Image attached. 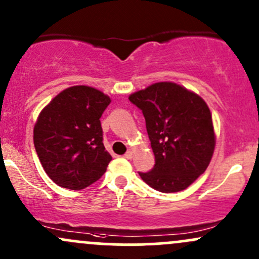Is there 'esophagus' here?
<instances>
[{"label": "esophagus", "mask_w": 259, "mask_h": 259, "mask_svg": "<svg viewBox=\"0 0 259 259\" xmlns=\"http://www.w3.org/2000/svg\"><path fill=\"white\" fill-rule=\"evenodd\" d=\"M124 157L127 158V160H130V158L133 157V152H132V151H126V152H125Z\"/></svg>", "instance_id": "34e87169"}]
</instances>
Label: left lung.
<instances>
[{"label": "left lung", "mask_w": 259, "mask_h": 259, "mask_svg": "<svg viewBox=\"0 0 259 259\" xmlns=\"http://www.w3.org/2000/svg\"><path fill=\"white\" fill-rule=\"evenodd\" d=\"M143 112L155 155L151 171L139 172L162 193L188 188L205 172L215 147L209 107L198 95L172 82H158L130 95Z\"/></svg>", "instance_id": "1"}]
</instances>
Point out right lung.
I'll list each match as a JSON object with an SVG mask.
<instances>
[{
  "instance_id": "add662e5",
  "label": "right lung",
  "mask_w": 259,
  "mask_h": 259,
  "mask_svg": "<svg viewBox=\"0 0 259 259\" xmlns=\"http://www.w3.org/2000/svg\"><path fill=\"white\" fill-rule=\"evenodd\" d=\"M110 98L88 86L59 93L34 126V146L50 180L71 190L98 181L112 156L103 145L101 116Z\"/></svg>"
}]
</instances>
